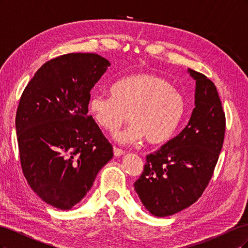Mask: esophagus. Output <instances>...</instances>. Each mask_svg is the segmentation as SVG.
Returning <instances> with one entry per match:
<instances>
[{
  "mask_svg": "<svg viewBox=\"0 0 248 248\" xmlns=\"http://www.w3.org/2000/svg\"><path fill=\"white\" fill-rule=\"evenodd\" d=\"M123 154H124V151H123V150L119 149V148H117V147H114V155H115L116 157H118V156H121V155H123Z\"/></svg>",
  "mask_w": 248,
  "mask_h": 248,
  "instance_id": "esophagus-1",
  "label": "esophagus"
}]
</instances>
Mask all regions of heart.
<instances>
[{
    "label": "heart",
    "mask_w": 248,
    "mask_h": 248,
    "mask_svg": "<svg viewBox=\"0 0 248 248\" xmlns=\"http://www.w3.org/2000/svg\"><path fill=\"white\" fill-rule=\"evenodd\" d=\"M110 97L96 94L89 101L95 122L110 133L128 120L132 124L116 136L120 144L142 138L150 144H161L175 133L185 109L181 92L164 78L152 73H137L115 82Z\"/></svg>",
    "instance_id": "1"
}]
</instances>
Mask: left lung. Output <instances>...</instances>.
<instances>
[{
    "mask_svg": "<svg viewBox=\"0 0 248 248\" xmlns=\"http://www.w3.org/2000/svg\"><path fill=\"white\" fill-rule=\"evenodd\" d=\"M196 80L194 108L178 136L147 155L134 189L148 211L157 217L178 213L204 192L221 151L226 116L215 85L188 68Z\"/></svg>",
    "mask_w": 248,
    "mask_h": 248,
    "instance_id": "8db88e82",
    "label": "left lung"
}]
</instances>
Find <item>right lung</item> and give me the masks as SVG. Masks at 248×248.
<instances>
[{
  "mask_svg": "<svg viewBox=\"0 0 248 248\" xmlns=\"http://www.w3.org/2000/svg\"><path fill=\"white\" fill-rule=\"evenodd\" d=\"M110 63L96 54H68L37 70L22 92L16 128L22 172L52 207L69 210L112 158V147L88 114L90 91Z\"/></svg>",
  "mask_w": 248,
  "mask_h": 248,
  "instance_id": "1",
  "label": "right lung"
}]
</instances>
